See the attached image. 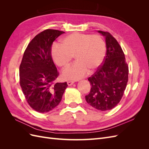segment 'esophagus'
Instances as JSON below:
<instances>
[{
  "mask_svg": "<svg viewBox=\"0 0 149 149\" xmlns=\"http://www.w3.org/2000/svg\"><path fill=\"white\" fill-rule=\"evenodd\" d=\"M67 84L68 86H71L74 84V82L71 81H67Z\"/></svg>",
  "mask_w": 149,
  "mask_h": 149,
  "instance_id": "34e87169",
  "label": "esophagus"
}]
</instances>
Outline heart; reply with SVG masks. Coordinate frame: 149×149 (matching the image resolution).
<instances>
[{
    "instance_id": "obj_1",
    "label": "heart",
    "mask_w": 149,
    "mask_h": 149,
    "mask_svg": "<svg viewBox=\"0 0 149 149\" xmlns=\"http://www.w3.org/2000/svg\"><path fill=\"white\" fill-rule=\"evenodd\" d=\"M106 53L105 42L99 35L73 33L63 38L61 45H54L52 57L60 67L68 66L73 56L76 62L62 72L65 80H79L100 68Z\"/></svg>"
}]
</instances>
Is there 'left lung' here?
Wrapping results in <instances>:
<instances>
[{
    "mask_svg": "<svg viewBox=\"0 0 149 149\" xmlns=\"http://www.w3.org/2000/svg\"><path fill=\"white\" fill-rule=\"evenodd\" d=\"M98 32L105 37L106 56L102 65L88 79L91 88L85 98L90 106L105 111L113 109L123 97L128 81L129 67L116 39L107 31Z\"/></svg>",
    "mask_w": 149,
    "mask_h": 149,
    "instance_id": "left-lung-1",
    "label": "left lung"
}]
</instances>
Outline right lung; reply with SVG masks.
<instances>
[{
    "instance_id": "obj_1",
    "label": "right lung",
    "mask_w": 149,
    "mask_h": 149,
    "mask_svg": "<svg viewBox=\"0 0 149 149\" xmlns=\"http://www.w3.org/2000/svg\"><path fill=\"white\" fill-rule=\"evenodd\" d=\"M65 32L47 29L31 40L20 65V85L30 106L44 113L53 110L60 101L68 84L55 83L59 75L52 57V46Z\"/></svg>"
}]
</instances>
